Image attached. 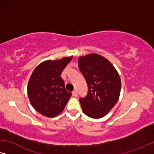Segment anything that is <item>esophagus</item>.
Masks as SVG:
<instances>
[{
  "instance_id": "esophagus-1",
  "label": "esophagus",
  "mask_w": 154,
  "mask_h": 154,
  "mask_svg": "<svg viewBox=\"0 0 154 154\" xmlns=\"http://www.w3.org/2000/svg\"><path fill=\"white\" fill-rule=\"evenodd\" d=\"M72 94V96H73L76 97V96H77V90H74V91H73Z\"/></svg>"
}]
</instances>
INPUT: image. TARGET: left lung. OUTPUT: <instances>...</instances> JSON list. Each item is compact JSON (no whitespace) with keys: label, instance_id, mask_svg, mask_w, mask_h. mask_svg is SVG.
I'll use <instances>...</instances> for the list:
<instances>
[{"label":"left lung","instance_id":"left-lung-1","mask_svg":"<svg viewBox=\"0 0 154 154\" xmlns=\"http://www.w3.org/2000/svg\"><path fill=\"white\" fill-rule=\"evenodd\" d=\"M78 66L88 89L87 96L79 99L82 110L91 118L103 117L119 98V75L107 58L97 54L80 56Z\"/></svg>","mask_w":154,"mask_h":154}]
</instances>
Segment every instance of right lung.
<instances>
[{"label":"right lung","mask_w":154,"mask_h":154,"mask_svg":"<svg viewBox=\"0 0 154 154\" xmlns=\"http://www.w3.org/2000/svg\"><path fill=\"white\" fill-rule=\"evenodd\" d=\"M72 56L48 60L35 68L28 84V96L34 109L47 117H54L63 111L72 96L65 88L60 77Z\"/></svg>","instance_id":"add662e5"}]
</instances>
